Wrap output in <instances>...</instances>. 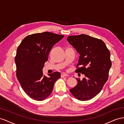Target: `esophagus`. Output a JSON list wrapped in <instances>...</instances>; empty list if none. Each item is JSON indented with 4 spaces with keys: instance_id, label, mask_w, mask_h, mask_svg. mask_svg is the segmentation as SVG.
<instances>
[{
    "instance_id": "esophagus-1",
    "label": "esophagus",
    "mask_w": 124,
    "mask_h": 124,
    "mask_svg": "<svg viewBox=\"0 0 124 124\" xmlns=\"http://www.w3.org/2000/svg\"><path fill=\"white\" fill-rule=\"evenodd\" d=\"M61 76L62 77H66V76H68V75L67 74L65 73H61Z\"/></svg>"
}]
</instances>
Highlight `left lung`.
Here are the masks:
<instances>
[{
    "instance_id": "8db88e82",
    "label": "left lung",
    "mask_w": 124,
    "mask_h": 124,
    "mask_svg": "<svg viewBox=\"0 0 124 124\" xmlns=\"http://www.w3.org/2000/svg\"><path fill=\"white\" fill-rule=\"evenodd\" d=\"M67 40L79 54L75 72L84 74L82 80L77 78V85L70 92L80 101L89 100L100 93L107 82L112 62L110 52L101 39L85 34L70 36Z\"/></svg>"
}]
</instances>
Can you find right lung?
Masks as SVG:
<instances>
[{
	"mask_svg": "<svg viewBox=\"0 0 124 124\" xmlns=\"http://www.w3.org/2000/svg\"><path fill=\"white\" fill-rule=\"evenodd\" d=\"M63 37L48 31L33 34L25 37L17 49L15 59L17 78L25 93L33 99L42 101L47 98L61 77L56 72L47 77L43 75L42 69L52 47Z\"/></svg>",
	"mask_w": 124,
	"mask_h": 124,
	"instance_id": "right-lung-1",
	"label": "right lung"
}]
</instances>
